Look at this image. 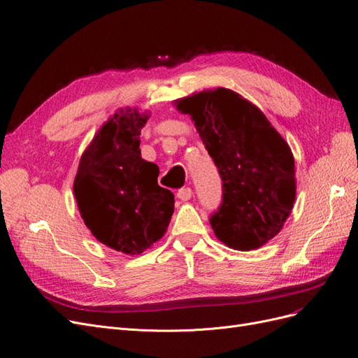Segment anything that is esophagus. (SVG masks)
I'll list each match as a JSON object with an SVG mask.
<instances>
[{
    "instance_id": "obj_1",
    "label": "esophagus",
    "mask_w": 358,
    "mask_h": 358,
    "mask_svg": "<svg viewBox=\"0 0 358 358\" xmlns=\"http://www.w3.org/2000/svg\"><path fill=\"white\" fill-rule=\"evenodd\" d=\"M192 189L190 187H182V189H180L178 192H177V198L180 199V201H189L190 198H192Z\"/></svg>"
}]
</instances>
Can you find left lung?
<instances>
[{
	"label": "left lung",
	"instance_id": "left-lung-1",
	"mask_svg": "<svg viewBox=\"0 0 358 358\" xmlns=\"http://www.w3.org/2000/svg\"><path fill=\"white\" fill-rule=\"evenodd\" d=\"M223 181V201L210 218L229 248H260L280 234L296 199L294 157L284 138L250 101L217 87L181 98Z\"/></svg>",
	"mask_w": 358,
	"mask_h": 358
}]
</instances>
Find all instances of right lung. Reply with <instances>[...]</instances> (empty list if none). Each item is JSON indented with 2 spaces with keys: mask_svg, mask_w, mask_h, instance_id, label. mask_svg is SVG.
I'll list each match as a JSON object with an SVG mask.
<instances>
[{
  "mask_svg": "<svg viewBox=\"0 0 358 358\" xmlns=\"http://www.w3.org/2000/svg\"><path fill=\"white\" fill-rule=\"evenodd\" d=\"M148 117L136 108L119 110L85 150L74 180L78 211L92 235L129 256L162 238L174 213V194L157 184V165L141 157L140 134Z\"/></svg>",
  "mask_w": 358,
  "mask_h": 358,
  "instance_id": "obj_1",
  "label": "right lung"
}]
</instances>
